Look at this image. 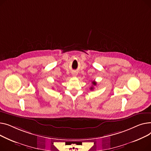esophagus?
<instances>
[{
    "mask_svg": "<svg viewBox=\"0 0 151 151\" xmlns=\"http://www.w3.org/2000/svg\"><path fill=\"white\" fill-rule=\"evenodd\" d=\"M73 76H76V74H73Z\"/></svg>",
    "mask_w": 151,
    "mask_h": 151,
    "instance_id": "34e87169",
    "label": "esophagus"
}]
</instances>
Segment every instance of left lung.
Returning <instances> with one entry per match:
<instances>
[{
  "label": "left lung",
  "instance_id": "obj_1",
  "mask_svg": "<svg viewBox=\"0 0 151 151\" xmlns=\"http://www.w3.org/2000/svg\"><path fill=\"white\" fill-rule=\"evenodd\" d=\"M92 83H93V85H94V86L96 85V82L95 81H93V82H92ZM90 90H93V86L90 88Z\"/></svg>",
  "mask_w": 151,
  "mask_h": 151
}]
</instances>
